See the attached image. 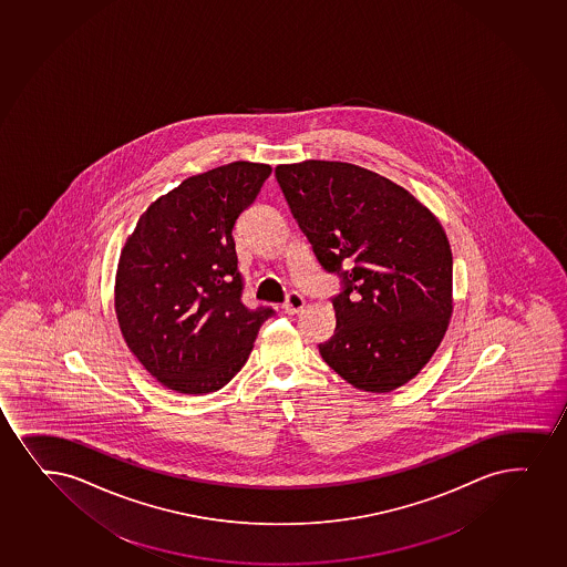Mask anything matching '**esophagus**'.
<instances>
[{
    "label": "esophagus",
    "instance_id": "1",
    "mask_svg": "<svg viewBox=\"0 0 567 567\" xmlns=\"http://www.w3.org/2000/svg\"><path fill=\"white\" fill-rule=\"evenodd\" d=\"M306 306V300H303V296L298 292H290L287 296V301L282 303V311L287 315H296L300 313L301 309Z\"/></svg>",
    "mask_w": 567,
    "mask_h": 567
}]
</instances>
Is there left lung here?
I'll return each instance as SVG.
<instances>
[{
	"mask_svg": "<svg viewBox=\"0 0 567 567\" xmlns=\"http://www.w3.org/2000/svg\"><path fill=\"white\" fill-rule=\"evenodd\" d=\"M301 234L328 274L336 330L320 343L333 372L389 393L431 360L452 317L453 260L429 208L389 178L340 161L275 168Z\"/></svg>",
	"mask_w": 567,
	"mask_h": 567,
	"instance_id": "8db88e82",
	"label": "left lung"
}]
</instances>
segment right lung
Instances as JSON below:
<instances>
[{
  "mask_svg": "<svg viewBox=\"0 0 567 567\" xmlns=\"http://www.w3.org/2000/svg\"><path fill=\"white\" fill-rule=\"evenodd\" d=\"M271 167L235 161L197 174L142 214L121 250L115 313L128 349L163 385L218 391L245 367L271 307L250 311L234 229Z\"/></svg>",
  "mask_w": 567,
  "mask_h": 567,
  "instance_id": "obj_1",
  "label": "right lung"
}]
</instances>
